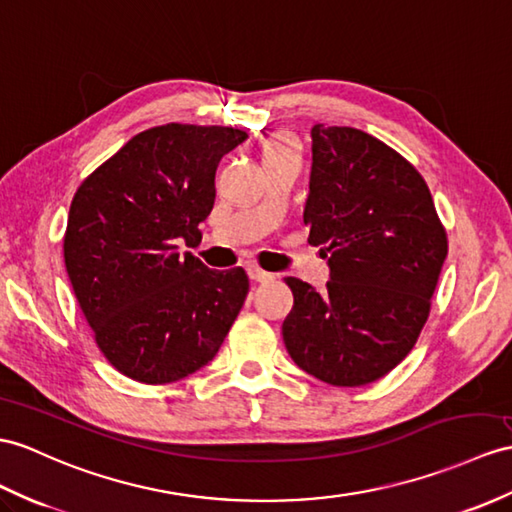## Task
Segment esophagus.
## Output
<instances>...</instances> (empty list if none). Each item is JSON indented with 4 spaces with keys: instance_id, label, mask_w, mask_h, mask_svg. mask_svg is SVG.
Listing matches in <instances>:
<instances>
[{
    "instance_id": "esophagus-1",
    "label": "esophagus",
    "mask_w": 512,
    "mask_h": 512,
    "mask_svg": "<svg viewBox=\"0 0 512 512\" xmlns=\"http://www.w3.org/2000/svg\"><path fill=\"white\" fill-rule=\"evenodd\" d=\"M247 273H249V278H252L254 282H269V280H273V273L263 271V269L256 267V265L247 267Z\"/></svg>"
}]
</instances>
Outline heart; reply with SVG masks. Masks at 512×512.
Here are the masks:
<instances>
[{
    "label": "heart",
    "instance_id": "heart-1",
    "mask_svg": "<svg viewBox=\"0 0 512 512\" xmlns=\"http://www.w3.org/2000/svg\"><path fill=\"white\" fill-rule=\"evenodd\" d=\"M289 154H299V143L295 141V136H291V134H276V136H273V139H269L265 143L263 160L278 158V156H289Z\"/></svg>",
    "mask_w": 512,
    "mask_h": 512
}]
</instances>
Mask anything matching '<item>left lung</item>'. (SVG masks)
Masks as SVG:
<instances>
[{"instance_id": "8db88e82", "label": "left lung", "mask_w": 512, "mask_h": 512, "mask_svg": "<svg viewBox=\"0 0 512 512\" xmlns=\"http://www.w3.org/2000/svg\"><path fill=\"white\" fill-rule=\"evenodd\" d=\"M304 208L308 243L323 245L330 282L317 293L286 278L295 304L282 323L295 365L332 386H363L413 350L447 256L426 180L356 128L310 130Z\"/></svg>"}]
</instances>
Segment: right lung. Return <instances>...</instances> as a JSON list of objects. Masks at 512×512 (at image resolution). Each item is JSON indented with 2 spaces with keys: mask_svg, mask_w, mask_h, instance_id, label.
Masks as SVG:
<instances>
[{
  "mask_svg": "<svg viewBox=\"0 0 512 512\" xmlns=\"http://www.w3.org/2000/svg\"><path fill=\"white\" fill-rule=\"evenodd\" d=\"M247 134L167 123L136 134L73 195L65 267L108 363L167 384L215 358L243 308L247 273L208 269L178 243L202 241L219 160Z\"/></svg>",
  "mask_w": 512,
  "mask_h": 512,
  "instance_id": "right-lung-1",
  "label": "right lung"
}]
</instances>
